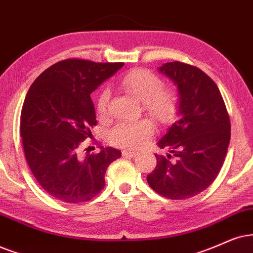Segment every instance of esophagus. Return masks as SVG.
Returning a JSON list of instances; mask_svg holds the SVG:
<instances>
[{
  "instance_id": "esophagus-1",
  "label": "esophagus",
  "mask_w": 253,
  "mask_h": 253,
  "mask_svg": "<svg viewBox=\"0 0 253 253\" xmlns=\"http://www.w3.org/2000/svg\"><path fill=\"white\" fill-rule=\"evenodd\" d=\"M136 155V152L129 149H124L123 150V156H128V158H133V156Z\"/></svg>"
}]
</instances>
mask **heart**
<instances>
[{"label":"heart","mask_w":253,"mask_h":253,"mask_svg":"<svg viewBox=\"0 0 253 253\" xmlns=\"http://www.w3.org/2000/svg\"><path fill=\"white\" fill-rule=\"evenodd\" d=\"M120 84L128 93L141 101L143 110L156 121L166 124L174 118L178 104L177 95L172 88L164 87V83L153 72L145 69L133 70L120 79ZM110 98V89H101L97 101L99 117H107ZM154 129L153 121L147 118L120 121L108 132V141L118 147L136 149L148 141L154 134Z\"/></svg>","instance_id":"1"}]
</instances>
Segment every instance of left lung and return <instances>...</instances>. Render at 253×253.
Here are the masks:
<instances>
[{
  "mask_svg": "<svg viewBox=\"0 0 253 253\" xmlns=\"http://www.w3.org/2000/svg\"><path fill=\"white\" fill-rule=\"evenodd\" d=\"M180 94L178 120L159 140L171 155L155 154L156 167L147 175L149 187L169 200H185L215 181L224 162L231 125L215 82L196 66L181 62L158 69Z\"/></svg>",
  "mask_w": 253,
  "mask_h": 253,
  "instance_id": "1",
  "label": "left lung"
}]
</instances>
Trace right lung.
<instances>
[{
    "label": "right lung",
    "instance_id": "obj_1",
    "mask_svg": "<svg viewBox=\"0 0 253 253\" xmlns=\"http://www.w3.org/2000/svg\"><path fill=\"white\" fill-rule=\"evenodd\" d=\"M124 63L65 59L42 72L22 107L20 132L25 159L47 194L65 203L92 200L105 187V172L121 152L99 146L83 158L82 141L97 125L91 93Z\"/></svg>",
    "mask_w": 253,
    "mask_h": 253
}]
</instances>
